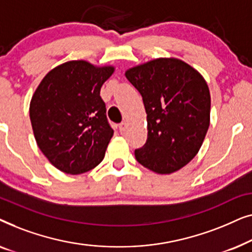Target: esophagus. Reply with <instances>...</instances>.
I'll use <instances>...</instances> for the list:
<instances>
[{"label": "esophagus", "mask_w": 252, "mask_h": 252, "mask_svg": "<svg viewBox=\"0 0 252 252\" xmlns=\"http://www.w3.org/2000/svg\"><path fill=\"white\" fill-rule=\"evenodd\" d=\"M119 130H120V132H122V133H124V132H125V130H126V128H127V124L125 123V122H123V123H120L119 124Z\"/></svg>", "instance_id": "esophagus-1"}]
</instances>
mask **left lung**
<instances>
[{"label":"left lung","mask_w":252,"mask_h":252,"mask_svg":"<svg viewBox=\"0 0 252 252\" xmlns=\"http://www.w3.org/2000/svg\"><path fill=\"white\" fill-rule=\"evenodd\" d=\"M142 96L148 137L136 160L159 174L187 165L198 153L210 125L211 98L195 68L177 58H158L126 71Z\"/></svg>","instance_id":"8db88e82"}]
</instances>
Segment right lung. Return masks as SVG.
<instances>
[{"mask_svg": "<svg viewBox=\"0 0 252 252\" xmlns=\"http://www.w3.org/2000/svg\"><path fill=\"white\" fill-rule=\"evenodd\" d=\"M115 71L71 61L42 79L30 105L36 143L48 160L67 174L91 171L104 158L113 129L99 92Z\"/></svg>", "mask_w": 252, "mask_h": 252, "instance_id": "add662e5", "label": "right lung"}]
</instances>
